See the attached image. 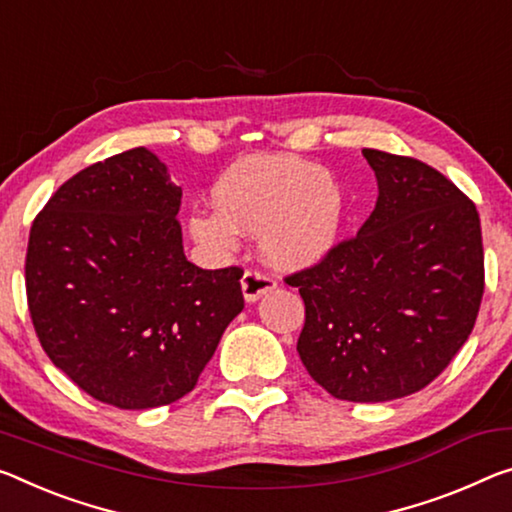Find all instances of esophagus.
Returning <instances> with one entry per match:
<instances>
[{
	"instance_id": "34e87169",
	"label": "esophagus",
	"mask_w": 512,
	"mask_h": 512,
	"mask_svg": "<svg viewBox=\"0 0 512 512\" xmlns=\"http://www.w3.org/2000/svg\"><path fill=\"white\" fill-rule=\"evenodd\" d=\"M273 289H275L273 275L259 271V269H248L246 273H243L241 291H243V298H246L248 303H255V300H259L264 294H269V291H273Z\"/></svg>"
}]
</instances>
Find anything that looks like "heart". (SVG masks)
I'll list each match as a JSON object with an SVG mask.
<instances>
[{
    "label": "heart",
    "mask_w": 512,
    "mask_h": 512,
    "mask_svg": "<svg viewBox=\"0 0 512 512\" xmlns=\"http://www.w3.org/2000/svg\"><path fill=\"white\" fill-rule=\"evenodd\" d=\"M214 202L189 218L198 241L230 250L239 230L259 234L273 264L307 269L335 248L346 198L330 170L291 154H253L218 177Z\"/></svg>",
    "instance_id": "obj_1"
}]
</instances>
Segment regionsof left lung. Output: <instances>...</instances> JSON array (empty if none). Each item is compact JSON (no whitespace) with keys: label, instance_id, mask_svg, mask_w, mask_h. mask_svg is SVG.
I'll list each match as a JSON object with an SVG mask.
<instances>
[{"label":"left lung","instance_id":"obj_1","mask_svg":"<svg viewBox=\"0 0 512 512\" xmlns=\"http://www.w3.org/2000/svg\"><path fill=\"white\" fill-rule=\"evenodd\" d=\"M378 200L358 237L289 275L305 303L298 355L328 394L383 403L449 367L483 298L474 202L424 161L364 148Z\"/></svg>","mask_w":512,"mask_h":512}]
</instances>
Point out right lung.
Returning <instances> with one entry per match:
<instances>
[{
	"label": "right lung",
	"instance_id": "obj_1",
	"mask_svg": "<svg viewBox=\"0 0 512 512\" xmlns=\"http://www.w3.org/2000/svg\"><path fill=\"white\" fill-rule=\"evenodd\" d=\"M180 202L164 161L134 148L79 170L31 225L24 278L40 346L120 410L189 394L243 310L239 266L184 257Z\"/></svg>",
	"mask_w": 512,
	"mask_h": 512
}]
</instances>
